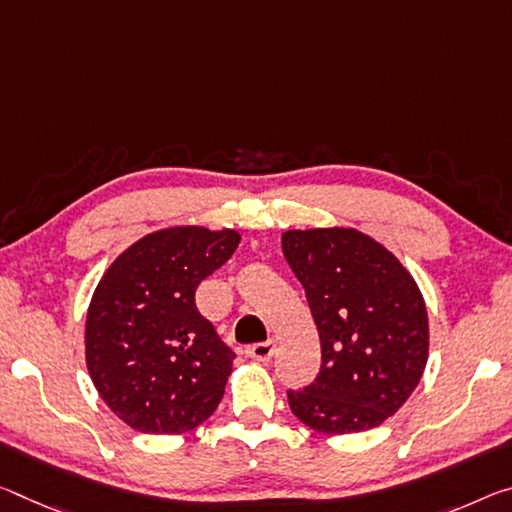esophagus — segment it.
<instances>
[{
	"instance_id": "1",
	"label": "esophagus",
	"mask_w": 512,
	"mask_h": 512,
	"mask_svg": "<svg viewBox=\"0 0 512 512\" xmlns=\"http://www.w3.org/2000/svg\"><path fill=\"white\" fill-rule=\"evenodd\" d=\"M250 358L253 360H259V362H269L273 355H275V342L273 339H269V342H259V344H253L248 346L246 351Z\"/></svg>"
}]
</instances>
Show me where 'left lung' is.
I'll use <instances>...</instances> for the list:
<instances>
[{
    "label": "left lung",
    "instance_id": "left-lung-1",
    "mask_svg": "<svg viewBox=\"0 0 512 512\" xmlns=\"http://www.w3.org/2000/svg\"><path fill=\"white\" fill-rule=\"evenodd\" d=\"M282 253L321 339L319 376L287 392L291 412L326 435L380 426L415 392L428 362V314L415 278L353 227L287 230Z\"/></svg>",
    "mask_w": 512,
    "mask_h": 512
}]
</instances>
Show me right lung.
Listing matches in <instances>:
<instances>
[{
  "instance_id": "right-lung-1",
  "label": "right lung",
  "mask_w": 512,
  "mask_h": 512,
  "mask_svg": "<svg viewBox=\"0 0 512 512\" xmlns=\"http://www.w3.org/2000/svg\"><path fill=\"white\" fill-rule=\"evenodd\" d=\"M239 241L227 227H166L123 250L97 282L86 367L102 401L134 431H193L221 403L234 353L198 312L196 289Z\"/></svg>"
}]
</instances>
